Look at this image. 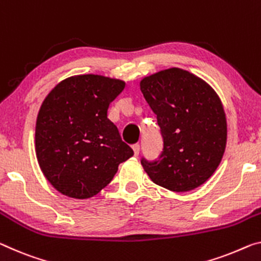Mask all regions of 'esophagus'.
<instances>
[{"instance_id": "esophagus-1", "label": "esophagus", "mask_w": 261, "mask_h": 261, "mask_svg": "<svg viewBox=\"0 0 261 261\" xmlns=\"http://www.w3.org/2000/svg\"><path fill=\"white\" fill-rule=\"evenodd\" d=\"M132 148H133V150H134V155L138 156L139 153H140V144L135 143V144H133V146H132Z\"/></svg>"}]
</instances>
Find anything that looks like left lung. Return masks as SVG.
<instances>
[{"instance_id": "obj_1", "label": "left lung", "mask_w": 261, "mask_h": 261, "mask_svg": "<svg viewBox=\"0 0 261 261\" xmlns=\"http://www.w3.org/2000/svg\"><path fill=\"white\" fill-rule=\"evenodd\" d=\"M140 90L163 138L158 160L141 159L144 171L155 184L175 192L202 186L218 168L226 147L225 112L217 93L178 67L143 78Z\"/></svg>"}]
</instances>
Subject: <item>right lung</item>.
Instances as JSON below:
<instances>
[{"label":"right lung","mask_w":261,"mask_h":261,"mask_svg":"<svg viewBox=\"0 0 261 261\" xmlns=\"http://www.w3.org/2000/svg\"><path fill=\"white\" fill-rule=\"evenodd\" d=\"M125 82L98 74L63 80L44 99L36 122V155L56 190L72 198H90L134 155L107 118L110 103Z\"/></svg>","instance_id":"add662e5"}]
</instances>
